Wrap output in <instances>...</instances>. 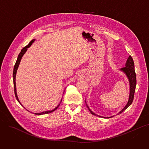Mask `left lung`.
<instances>
[{
    "label": "left lung",
    "instance_id": "obj_1",
    "mask_svg": "<svg viewBox=\"0 0 149 149\" xmlns=\"http://www.w3.org/2000/svg\"><path fill=\"white\" fill-rule=\"evenodd\" d=\"M120 70L122 71L123 72H124L126 76L127 77L128 81H129V85H130V95H129V99L128 102L127 104V105L125 106V107L119 112L118 113V114H120L123 111H124L133 101L134 100V93H135V90H136V74L135 72V70H134V61L133 58L131 57V56H130L126 61L125 63V67H124L121 69H120ZM86 104V102L85 101ZM86 106L88 108V109L89 110L90 112L94 115H96V116L97 117H102V118H112L113 116L112 117H102V116H100L96 113H95L94 112H93L91 109L89 108V107L88 106V105L86 104Z\"/></svg>",
    "mask_w": 149,
    "mask_h": 149
}]
</instances>
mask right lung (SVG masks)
Masks as SVG:
<instances>
[{
  "mask_svg": "<svg viewBox=\"0 0 149 149\" xmlns=\"http://www.w3.org/2000/svg\"><path fill=\"white\" fill-rule=\"evenodd\" d=\"M36 40H31L29 43L26 45L25 46V47H24L22 49H21V52H20V53L18 55V57L17 58V60H16V63L14 65V68H13V85H14V91H15V97L16 98V100H17V101H18V102L22 106V105L21 104V103L20 102L19 99L18 97V96H17V93H16V82H15V79H16V72H17V70H18V68L19 67V63L21 62V58L22 57V56H24V54L25 53V52L27 51V48H29L32 44V43L34 42ZM61 103V102H60ZM60 104H59L57 107H56L54 109H53V110H51V111H44V112H40V113H34V114L36 115H43V114H47V113H51L54 111H56L58 107H59Z\"/></svg>",
  "mask_w": 149,
  "mask_h": 149,
  "instance_id": "add662e5",
  "label": "right lung"
}]
</instances>
